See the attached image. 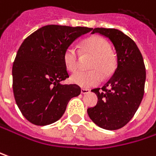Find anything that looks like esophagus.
Here are the masks:
<instances>
[{"instance_id":"1","label":"esophagus","mask_w":156,"mask_h":156,"mask_svg":"<svg viewBox=\"0 0 156 156\" xmlns=\"http://www.w3.org/2000/svg\"><path fill=\"white\" fill-rule=\"evenodd\" d=\"M90 90H88V89H82V90H81V93H82V94H88V93H90Z\"/></svg>"}]
</instances>
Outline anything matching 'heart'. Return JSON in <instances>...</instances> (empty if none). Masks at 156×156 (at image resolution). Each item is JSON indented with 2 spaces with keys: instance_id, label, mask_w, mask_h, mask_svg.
<instances>
[{
  "instance_id": "heart-1",
  "label": "heart",
  "mask_w": 156,
  "mask_h": 156,
  "mask_svg": "<svg viewBox=\"0 0 156 156\" xmlns=\"http://www.w3.org/2000/svg\"><path fill=\"white\" fill-rule=\"evenodd\" d=\"M83 55H92L89 67L91 70L79 71L70 77L72 83L81 88H91L99 85L103 76H111L116 68V55L111 50L109 42L101 36L94 35L85 39L81 44ZM65 66L70 72H75L80 66V54L74 46L66 48L63 54Z\"/></svg>"
}]
</instances>
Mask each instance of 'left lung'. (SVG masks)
Listing matches in <instances>:
<instances>
[{
  "label": "left lung",
  "mask_w": 156,
  "mask_h": 156,
  "mask_svg": "<svg viewBox=\"0 0 156 156\" xmlns=\"http://www.w3.org/2000/svg\"><path fill=\"white\" fill-rule=\"evenodd\" d=\"M114 45L117 68L110 80L91 91L98 96L96 106L88 109L92 122L105 130H118L126 125L138 110L144 93L146 79L143 55L133 39L113 28H94Z\"/></svg>",
  "instance_id": "left-lung-1"
}]
</instances>
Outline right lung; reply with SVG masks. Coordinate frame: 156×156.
<instances>
[{
	"mask_svg": "<svg viewBox=\"0 0 156 156\" xmlns=\"http://www.w3.org/2000/svg\"><path fill=\"white\" fill-rule=\"evenodd\" d=\"M92 28L45 25L24 39L12 65L16 104L31 123L44 126L58 121L68 101L81 92L76 84L63 85L68 77L63 54L77 37Z\"/></svg>",
	"mask_w": 156,
	"mask_h": 156,
	"instance_id": "1",
	"label": "right lung"
}]
</instances>
